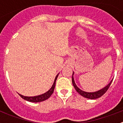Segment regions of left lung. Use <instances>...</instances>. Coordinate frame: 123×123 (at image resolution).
<instances>
[{
  "mask_svg": "<svg viewBox=\"0 0 123 123\" xmlns=\"http://www.w3.org/2000/svg\"><path fill=\"white\" fill-rule=\"evenodd\" d=\"M73 75H74V72H73L72 83L75 89H76V91L77 92L80 94V95H82V97H85V98H89V99H92V100L96 99V98H99V97H100L101 96H102V95H104L105 92L107 91V90L108 89L110 86V84H111V82H112L113 81V79H112V80L110 82V83L108 84V85H106V86L102 88V89H101L99 90V91H95V92H87L80 89L77 86L76 84V83H75L74 82Z\"/></svg>",
  "mask_w": 123,
  "mask_h": 123,
  "instance_id": "obj_1",
  "label": "left lung"
}]
</instances>
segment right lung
Returning a JSON list of instances; mask_svg holds the SVG:
<instances>
[{"mask_svg": "<svg viewBox=\"0 0 123 123\" xmlns=\"http://www.w3.org/2000/svg\"><path fill=\"white\" fill-rule=\"evenodd\" d=\"M58 74L56 75V77L55 78V80H54V84H53V85L51 87V88L47 92H46L44 94H42L41 95H37V96H34V97H27V96H24V95H21V94H19V96L21 97V98H23L24 100H27L28 102H35V103H37V102H42V101H44L45 100L48 99L51 96L52 94H53V92L54 91V89H55V83H56V79L58 78Z\"/></svg>", "mask_w": 123, "mask_h": 123, "instance_id": "add662e5", "label": "right lung"}]
</instances>
